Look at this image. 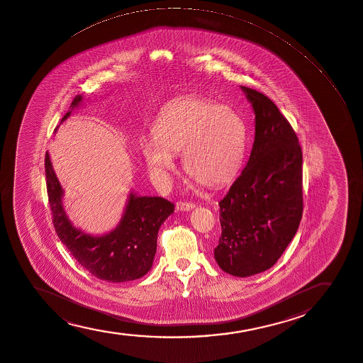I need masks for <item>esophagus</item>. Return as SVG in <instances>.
Segmentation results:
<instances>
[{
    "mask_svg": "<svg viewBox=\"0 0 363 363\" xmlns=\"http://www.w3.org/2000/svg\"><path fill=\"white\" fill-rule=\"evenodd\" d=\"M195 207H196V204L194 203V202H185V201L177 202V209L178 211H191Z\"/></svg>",
    "mask_w": 363,
    "mask_h": 363,
    "instance_id": "34e87169",
    "label": "esophagus"
}]
</instances>
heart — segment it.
Segmentation results:
<instances>
[{"label":"heart","instance_id":"1","mask_svg":"<svg viewBox=\"0 0 363 363\" xmlns=\"http://www.w3.org/2000/svg\"><path fill=\"white\" fill-rule=\"evenodd\" d=\"M246 123L238 111L204 96H186L163 108L154 137L142 140V154L152 174L164 179L182 152L184 169L206 186H221L241 166Z\"/></svg>","mask_w":363,"mask_h":363}]
</instances>
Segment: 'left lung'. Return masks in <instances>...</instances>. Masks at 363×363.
Wrapping results in <instances>:
<instances>
[{
    "mask_svg": "<svg viewBox=\"0 0 363 363\" xmlns=\"http://www.w3.org/2000/svg\"><path fill=\"white\" fill-rule=\"evenodd\" d=\"M255 113L250 160L219 202L221 270L247 277L275 265L303 216V154L296 132L263 93L241 86Z\"/></svg>",
    "mask_w": 363,
    "mask_h": 363,
    "instance_id": "8db88e82",
    "label": "left lung"
}]
</instances>
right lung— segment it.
Masks as SVG:
<instances>
[{
    "label": "right lung",
    "instance_id": "1",
    "mask_svg": "<svg viewBox=\"0 0 363 363\" xmlns=\"http://www.w3.org/2000/svg\"><path fill=\"white\" fill-rule=\"evenodd\" d=\"M81 101L82 96H76L62 122ZM45 168L55 233L77 263L93 276L108 282H125L146 275L154 263L160 226L174 212V204L162 197L137 196L130 192L118 225L110 233L93 236L77 229L69 220L62 201L63 188L48 151Z\"/></svg>",
    "mask_w": 363,
    "mask_h": 363
}]
</instances>
